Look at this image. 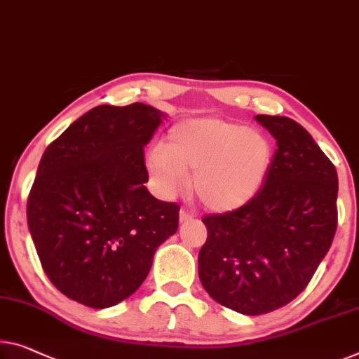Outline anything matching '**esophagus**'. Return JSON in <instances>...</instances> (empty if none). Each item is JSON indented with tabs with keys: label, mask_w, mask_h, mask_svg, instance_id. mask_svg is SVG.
I'll return each mask as SVG.
<instances>
[{
	"label": "esophagus",
	"mask_w": 359,
	"mask_h": 359,
	"mask_svg": "<svg viewBox=\"0 0 359 359\" xmlns=\"http://www.w3.org/2000/svg\"><path fill=\"white\" fill-rule=\"evenodd\" d=\"M179 217H180V222H189V221H191V219H194L195 216H194V214H191L190 211H187V210H180Z\"/></svg>",
	"instance_id": "obj_1"
}]
</instances>
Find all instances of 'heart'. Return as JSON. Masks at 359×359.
Returning <instances> with one entry per match:
<instances>
[{
    "mask_svg": "<svg viewBox=\"0 0 359 359\" xmlns=\"http://www.w3.org/2000/svg\"><path fill=\"white\" fill-rule=\"evenodd\" d=\"M272 159L274 148L264 132L222 117H198L170 128L168 143L149 151L147 168L164 195L184 189L191 170L203 205L227 212L259 194Z\"/></svg>",
    "mask_w": 359,
    "mask_h": 359,
    "instance_id": "1",
    "label": "heart"
}]
</instances>
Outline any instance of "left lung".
Masks as SVG:
<instances>
[{"instance_id": "left-lung-1", "label": "left lung", "mask_w": 359, "mask_h": 359, "mask_svg": "<svg viewBox=\"0 0 359 359\" xmlns=\"http://www.w3.org/2000/svg\"><path fill=\"white\" fill-rule=\"evenodd\" d=\"M277 149L263 189L238 210L203 217L198 276L212 299L258 316L285 306L313 279L337 231L339 177L290 117L258 114Z\"/></svg>"}]
</instances>
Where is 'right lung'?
I'll return each instance as SVG.
<instances>
[{"label": "right lung", "instance_id": "1", "mask_svg": "<svg viewBox=\"0 0 359 359\" xmlns=\"http://www.w3.org/2000/svg\"><path fill=\"white\" fill-rule=\"evenodd\" d=\"M165 117L153 106L101 104L43 153L27 222L48 279L85 306L121 303L142 285L179 210L149 194L143 148Z\"/></svg>", "mask_w": 359, "mask_h": 359}]
</instances>
